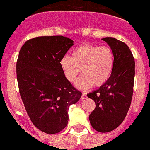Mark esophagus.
I'll list each match as a JSON object with an SVG mask.
<instances>
[{
    "label": "esophagus",
    "instance_id": "34e87169",
    "mask_svg": "<svg viewBox=\"0 0 150 150\" xmlns=\"http://www.w3.org/2000/svg\"><path fill=\"white\" fill-rule=\"evenodd\" d=\"M86 98H87V95H86V93H82V96H81V99H86Z\"/></svg>",
    "mask_w": 150,
    "mask_h": 150
}]
</instances>
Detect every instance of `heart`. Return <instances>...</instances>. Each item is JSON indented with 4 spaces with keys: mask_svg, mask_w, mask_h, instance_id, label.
I'll return each instance as SVG.
<instances>
[{
    "mask_svg": "<svg viewBox=\"0 0 150 150\" xmlns=\"http://www.w3.org/2000/svg\"><path fill=\"white\" fill-rule=\"evenodd\" d=\"M115 64L113 51L109 46H99L91 43H83L72 52L71 57L64 56L59 64L64 77L73 83L81 72L83 75L76 81V87L86 90L105 83L112 72Z\"/></svg>",
    "mask_w": 150,
    "mask_h": 150,
    "instance_id": "1",
    "label": "heart"
}]
</instances>
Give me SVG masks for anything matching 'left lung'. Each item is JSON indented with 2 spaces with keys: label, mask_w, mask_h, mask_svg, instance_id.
Returning a JSON list of instances; mask_svg holds the SVG:
<instances>
[{
  "label": "left lung",
  "mask_w": 150,
  "mask_h": 150,
  "mask_svg": "<svg viewBox=\"0 0 150 150\" xmlns=\"http://www.w3.org/2000/svg\"><path fill=\"white\" fill-rule=\"evenodd\" d=\"M102 40L112 50L114 68L110 79L87 96L96 104L89 115L91 125L96 131L106 133L117 128L129 110L134 92L135 61L125 43L110 37Z\"/></svg>",
  "instance_id": "left-lung-1"
}]
</instances>
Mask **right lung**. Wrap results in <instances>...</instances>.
<instances>
[{
  "mask_svg": "<svg viewBox=\"0 0 150 150\" xmlns=\"http://www.w3.org/2000/svg\"><path fill=\"white\" fill-rule=\"evenodd\" d=\"M72 46L73 40L64 36H41L28 40L19 51V93L31 121L46 134H57L65 128L69 106L82 95L66 79L59 64Z\"/></svg>",
  "mask_w": 150,
  "mask_h": 150,
  "instance_id": "right-lung-1",
  "label": "right lung"
}]
</instances>
